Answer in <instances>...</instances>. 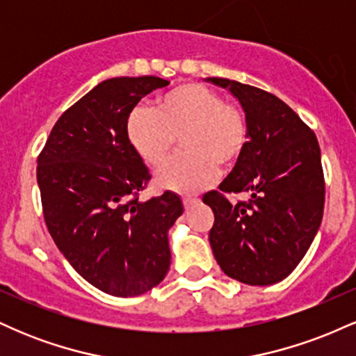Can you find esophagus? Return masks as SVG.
I'll return each mask as SVG.
<instances>
[{"instance_id":"esophagus-1","label":"esophagus","mask_w":356,"mask_h":356,"mask_svg":"<svg viewBox=\"0 0 356 356\" xmlns=\"http://www.w3.org/2000/svg\"><path fill=\"white\" fill-rule=\"evenodd\" d=\"M182 202H184V207H186V209H191V207H194L195 204L199 202V199L197 197H184Z\"/></svg>"}]
</instances>
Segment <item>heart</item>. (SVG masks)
<instances>
[{
    "label": "heart",
    "instance_id": "heart-1",
    "mask_svg": "<svg viewBox=\"0 0 356 356\" xmlns=\"http://www.w3.org/2000/svg\"><path fill=\"white\" fill-rule=\"evenodd\" d=\"M127 138L142 161L159 167L177 138L184 152L157 172L162 189L195 192L214 182L222 169L243 159L249 144L246 113L202 83H182L159 97L154 110L136 107L127 117Z\"/></svg>",
    "mask_w": 356,
    "mask_h": 356
}]
</instances>
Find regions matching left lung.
Here are the masks:
<instances>
[{"instance_id": "1", "label": "left lung", "mask_w": 356, "mask_h": 356, "mask_svg": "<svg viewBox=\"0 0 356 356\" xmlns=\"http://www.w3.org/2000/svg\"><path fill=\"white\" fill-rule=\"evenodd\" d=\"M249 125L243 159L219 191L204 194L214 212L209 243L216 261L232 280L268 286L284 280L312 246L325 209V175L316 136L276 95L227 79ZM249 191L246 203L226 193Z\"/></svg>"}]
</instances>
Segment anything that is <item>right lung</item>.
<instances>
[{
	"label": "right lung",
	"instance_id": "right-lung-1",
	"mask_svg": "<svg viewBox=\"0 0 356 356\" xmlns=\"http://www.w3.org/2000/svg\"><path fill=\"white\" fill-rule=\"evenodd\" d=\"M169 81L117 76L65 110L38 155L36 179L48 232L79 275L108 295L149 291L170 266L167 231L179 195L138 199L149 169L127 138L134 107Z\"/></svg>",
	"mask_w": 356,
	"mask_h": 356
}]
</instances>
